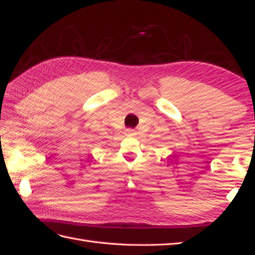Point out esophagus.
<instances>
[{"instance_id": "1", "label": "esophagus", "mask_w": 255, "mask_h": 255, "mask_svg": "<svg viewBox=\"0 0 255 255\" xmlns=\"http://www.w3.org/2000/svg\"><path fill=\"white\" fill-rule=\"evenodd\" d=\"M126 132H127V134L129 136V135H134V130L132 129V128H128L127 130H126Z\"/></svg>"}]
</instances>
